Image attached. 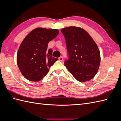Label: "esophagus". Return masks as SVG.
Masks as SVG:
<instances>
[{"mask_svg": "<svg viewBox=\"0 0 121 121\" xmlns=\"http://www.w3.org/2000/svg\"><path fill=\"white\" fill-rule=\"evenodd\" d=\"M58 59H59V60H60V61H63V56H60V57L59 58H58Z\"/></svg>", "mask_w": 121, "mask_h": 121, "instance_id": "34e87169", "label": "esophagus"}]
</instances>
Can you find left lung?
I'll return each mask as SVG.
<instances>
[{"mask_svg":"<svg viewBox=\"0 0 121 121\" xmlns=\"http://www.w3.org/2000/svg\"><path fill=\"white\" fill-rule=\"evenodd\" d=\"M65 41L68 58L64 64L80 82L92 79L100 62V52L93 39L84 29L69 27L61 30Z\"/></svg>","mask_w":121,"mask_h":121,"instance_id":"8db88e82","label":"left lung"}]
</instances>
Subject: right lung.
Segmentation results:
<instances>
[{
    "mask_svg": "<svg viewBox=\"0 0 121 121\" xmlns=\"http://www.w3.org/2000/svg\"><path fill=\"white\" fill-rule=\"evenodd\" d=\"M58 33L56 29L36 28L25 37L18 50L17 60L26 78L32 81H40L58 60L52 56V49H47L49 41Z\"/></svg>",
    "mask_w": 121,
    "mask_h": 121,
    "instance_id": "1",
    "label": "right lung"
}]
</instances>
